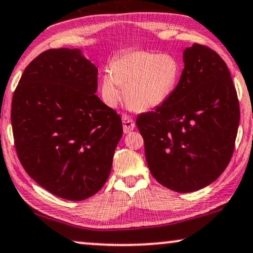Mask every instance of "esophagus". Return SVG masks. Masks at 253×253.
I'll return each mask as SVG.
<instances>
[{
	"instance_id": "esophagus-1",
	"label": "esophagus",
	"mask_w": 253,
	"mask_h": 253,
	"mask_svg": "<svg viewBox=\"0 0 253 253\" xmlns=\"http://www.w3.org/2000/svg\"><path fill=\"white\" fill-rule=\"evenodd\" d=\"M123 126H124V133L128 134L129 131H131L135 128V123L134 120L130 118V117H128L126 115L123 116Z\"/></svg>"
}]
</instances>
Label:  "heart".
<instances>
[{"label": "heart", "mask_w": 253, "mask_h": 253, "mask_svg": "<svg viewBox=\"0 0 253 253\" xmlns=\"http://www.w3.org/2000/svg\"><path fill=\"white\" fill-rule=\"evenodd\" d=\"M181 74L180 63L173 55L141 50L125 51L110 63V73L99 83L103 102L115 108L122 98L136 111H150L164 104L175 90Z\"/></svg>", "instance_id": "obj_1"}]
</instances>
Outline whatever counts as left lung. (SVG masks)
<instances>
[{
  "mask_svg": "<svg viewBox=\"0 0 253 253\" xmlns=\"http://www.w3.org/2000/svg\"><path fill=\"white\" fill-rule=\"evenodd\" d=\"M170 97L137 117L152 176L176 193L202 189L221 175L234 151L240 123L236 89L226 63L195 43Z\"/></svg>",
  "mask_w": 253,
  "mask_h": 253,
  "instance_id": "obj_1",
  "label": "left lung"
}]
</instances>
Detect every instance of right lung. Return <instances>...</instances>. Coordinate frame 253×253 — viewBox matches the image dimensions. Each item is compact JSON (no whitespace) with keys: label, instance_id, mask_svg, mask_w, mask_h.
Returning a JSON list of instances; mask_svg holds the SVG:
<instances>
[{"label":"right lung","instance_id":"add662e5","mask_svg":"<svg viewBox=\"0 0 253 253\" xmlns=\"http://www.w3.org/2000/svg\"><path fill=\"white\" fill-rule=\"evenodd\" d=\"M97 91V67L80 49H49L28 64L12 97L17 155L57 197L83 201L108 180L123 124Z\"/></svg>","mask_w":253,"mask_h":253}]
</instances>
